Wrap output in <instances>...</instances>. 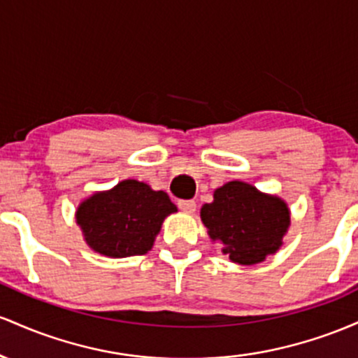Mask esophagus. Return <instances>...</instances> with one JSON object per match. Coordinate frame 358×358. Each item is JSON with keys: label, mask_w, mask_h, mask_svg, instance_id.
Returning <instances> with one entry per match:
<instances>
[{"label": "esophagus", "mask_w": 358, "mask_h": 358, "mask_svg": "<svg viewBox=\"0 0 358 358\" xmlns=\"http://www.w3.org/2000/svg\"><path fill=\"white\" fill-rule=\"evenodd\" d=\"M179 210L184 213H194L196 211V201L192 199H180L178 203Z\"/></svg>", "instance_id": "esophagus-1"}]
</instances>
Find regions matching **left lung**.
Returning <instances> with one entry per match:
<instances>
[{
  "label": "left lung",
  "instance_id": "8db88e82",
  "mask_svg": "<svg viewBox=\"0 0 358 358\" xmlns=\"http://www.w3.org/2000/svg\"><path fill=\"white\" fill-rule=\"evenodd\" d=\"M201 220L223 254L236 264L252 266L275 254L289 227L282 199L262 194L254 186L231 180L215 191V201L201 208Z\"/></svg>",
  "mask_w": 358,
  "mask_h": 358
}]
</instances>
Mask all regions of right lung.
Here are the masks:
<instances>
[{
    "mask_svg": "<svg viewBox=\"0 0 358 358\" xmlns=\"http://www.w3.org/2000/svg\"><path fill=\"white\" fill-rule=\"evenodd\" d=\"M178 211L167 192L128 179L111 191L96 192L76 213L86 242L106 257L143 255L171 213Z\"/></svg>",
    "mask_w": 358,
    "mask_h": 358,
    "instance_id": "obj_1",
    "label": "right lung"
}]
</instances>
